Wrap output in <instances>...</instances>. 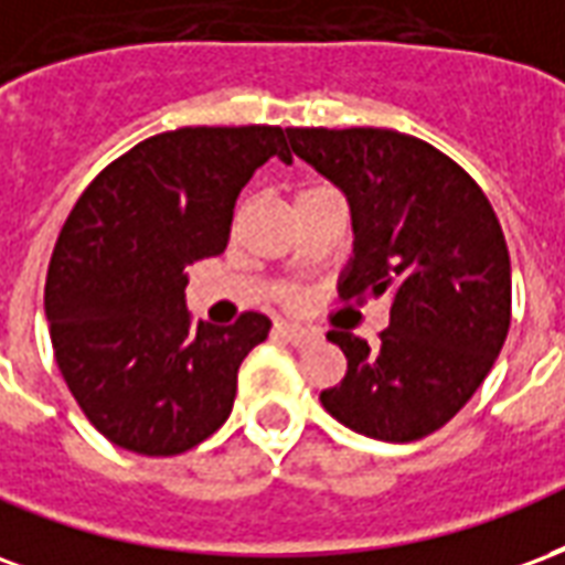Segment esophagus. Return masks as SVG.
Listing matches in <instances>:
<instances>
[{
	"label": "esophagus",
	"instance_id": "obj_1",
	"mask_svg": "<svg viewBox=\"0 0 565 565\" xmlns=\"http://www.w3.org/2000/svg\"><path fill=\"white\" fill-rule=\"evenodd\" d=\"M277 333H279V337H286L288 343H295V345L312 340V331H307V328H300V324L277 322Z\"/></svg>",
	"mask_w": 565,
	"mask_h": 565
}]
</instances>
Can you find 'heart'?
Returning <instances> with one entry per match:
<instances>
[{
  "mask_svg": "<svg viewBox=\"0 0 565 565\" xmlns=\"http://www.w3.org/2000/svg\"><path fill=\"white\" fill-rule=\"evenodd\" d=\"M316 189H324V186H307V189H300L298 195H310V192H316ZM288 300H298V291H288Z\"/></svg>",
  "mask_w": 565,
  "mask_h": 565,
  "instance_id": "obj_1",
  "label": "heart"
}]
</instances>
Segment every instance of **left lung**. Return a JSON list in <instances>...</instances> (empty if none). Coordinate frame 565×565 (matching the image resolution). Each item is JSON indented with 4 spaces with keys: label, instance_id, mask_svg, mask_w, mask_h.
<instances>
[{
    "label": "left lung",
    "instance_id": "left-lung-1",
    "mask_svg": "<svg viewBox=\"0 0 565 565\" xmlns=\"http://www.w3.org/2000/svg\"><path fill=\"white\" fill-rule=\"evenodd\" d=\"M288 143L352 204L355 258L340 300L391 295L376 345L328 333L349 367L322 406L382 443L436 434L491 373L512 324V265L491 201L415 135L319 126L288 129Z\"/></svg>",
    "mask_w": 565,
    "mask_h": 565
}]
</instances>
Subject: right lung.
Masks as SVG:
<instances>
[{
    "mask_svg": "<svg viewBox=\"0 0 565 565\" xmlns=\"http://www.w3.org/2000/svg\"><path fill=\"white\" fill-rule=\"evenodd\" d=\"M270 156L279 126H183L98 171L53 246L44 312L60 373L114 446L183 455L232 415L237 370L270 319L192 322L186 267L220 255L234 201Z\"/></svg>",
    "mask_w": 565,
    "mask_h": 565,
    "instance_id": "obj_1",
    "label": "right lung"
}]
</instances>
